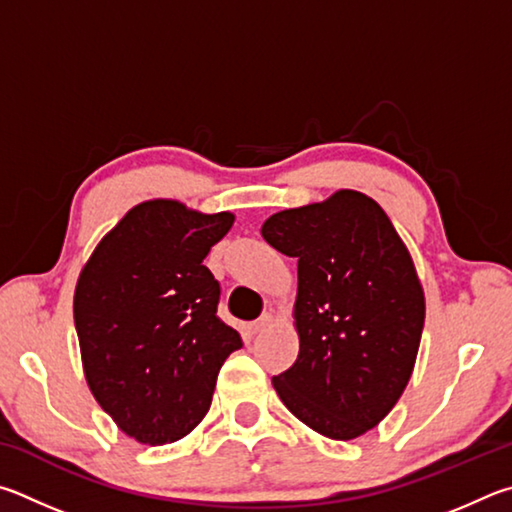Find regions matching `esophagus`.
Instances as JSON below:
<instances>
[{
	"instance_id": "obj_1",
	"label": "esophagus",
	"mask_w": 512,
	"mask_h": 512,
	"mask_svg": "<svg viewBox=\"0 0 512 512\" xmlns=\"http://www.w3.org/2000/svg\"><path fill=\"white\" fill-rule=\"evenodd\" d=\"M272 315H263L261 319H256V321H251V326H249V330L251 333H263V330H267L272 326Z\"/></svg>"
}]
</instances>
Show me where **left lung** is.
Wrapping results in <instances>:
<instances>
[{"label":"left lung","instance_id":"obj_1","mask_svg":"<svg viewBox=\"0 0 512 512\" xmlns=\"http://www.w3.org/2000/svg\"><path fill=\"white\" fill-rule=\"evenodd\" d=\"M261 233L299 261V355L274 389L310 429L353 441L396 407L414 371L425 292L409 249L382 206L351 188L274 213Z\"/></svg>","mask_w":512,"mask_h":512}]
</instances>
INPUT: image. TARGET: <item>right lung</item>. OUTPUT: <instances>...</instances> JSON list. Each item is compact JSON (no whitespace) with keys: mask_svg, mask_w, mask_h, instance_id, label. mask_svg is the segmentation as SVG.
<instances>
[{"mask_svg":"<svg viewBox=\"0 0 512 512\" xmlns=\"http://www.w3.org/2000/svg\"><path fill=\"white\" fill-rule=\"evenodd\" d=\"M233 213L148 200L123 215L80 270L74 324L85 380L123 434L175 443L202 423L240 335L218 317L202 261Z\"/></svg>","mask_w":512,"mask_h":512,"instance_id":"1","label":"right lung"}]
</instances>
